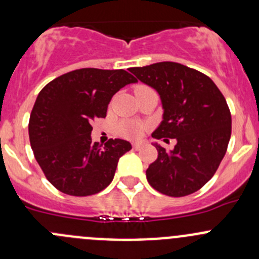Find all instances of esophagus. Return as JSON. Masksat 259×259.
Masks as SVG:
<instances>
[{
  "instance_id": "obj_1",
  "label": "esophagus",
  "mask_w": 259,
  "mask_h": 259,
  "mask_svg": "<svg viewBox=\"0 0 259 259\" xmlns=\"http://www.w3.org/2000/svg\"><path fill=\"white\" fill-rule=\"evenodd\" d=\"M144 145H145V143H143V142L133 143V149H134V150H139V149H142Z\"/></svg>"
}]
</instances>
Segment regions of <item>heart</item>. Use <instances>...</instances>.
I'll return each mask as SVG.
<instances>
[{
	"mask_svg": "<svg viewBox=\"0 0 259 259\" xmlns=\"http://www.w3.org/2000/svg\"><path fill=\"white\" fill-rule=\"evenodd\" d=\"M142 89H150L148 86L140 85L138 86L135 90H142ZM146 130V125L142 124V122L138 121H132V120H126V121H122L117 125V133H119L121 137L127 138V139H138L143 135Z\"/></svg>",
	"mask_w": 259,
	"mask_h": 259,
	"instance_id": "1",
	"label": "heart"
}]
</instances>
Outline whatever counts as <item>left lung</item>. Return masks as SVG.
I'll return each mask as SVG.
<instances>
[{
    "instance_id": "1",
    "label": "left lung",
    "mask_w": 259,
    "mask_h": 259,
    "mask_svg": "<svg viewBox=\"0 0 259 259\" xmlns=\"http://www.w3.org/2000/svg\"><path fill=\"white\" fill-rule=\"evenodd\" d=\"M129 71L160 95L163 121L153 137L177 140L171 150L155 144L158 158L146 169L149 184L169 197L197 192L215 174L231 139L232 117L223 94L207 75L178 62Z\"/></svg>"
}]
</instances>
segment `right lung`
Wrapping results in <instances>:
<instances>
[{
	"label": "right lung",
	"instance_id": "add662e5",
	"mask_svg": "<svg viewBox=\"0 0 259 259\" xmlns=\"http://www.w3.org/2000/svg\"><path fill=\"white\" fill-rule=\"evenodd\" d=\"M125 70L85 67L61 75L40 91L28 121V137L36 160L56 189L88 197L113 182L120 156L129 142L91 140L93 121L105 117L111 98L125 85L137 82Z\"/></svg>",
	"mask_w": 259,
	"mask_h": 259
}]
</instances>
